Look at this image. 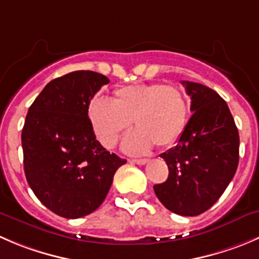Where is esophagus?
Instances as JSON below:
<instances>
[{"instance_id": "1", "label": "esophagus", "mask_w": 259, "mask_h": 259, "mask_svg": "<svg viewBox=\"0 0 259 259\" xmlns=\"http://www.w3.org/2000/svg\"><path fill=\"white\" fill-rule=\"evenodd\" d=\"M132 162L135 163V164L143 165V164H145V163H148V159L147 158H140V159H132Z\"/></svg>"}]
</instances>
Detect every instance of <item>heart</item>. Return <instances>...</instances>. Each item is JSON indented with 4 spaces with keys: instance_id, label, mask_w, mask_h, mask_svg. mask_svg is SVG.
Here are the masks:
<instances>
[{
    "instance_id": "obj_1",
    "label": "heart",
    "mask_w": 259,
    "mask_h": 259,
    "mask_svg": "<svg viewBox=\"0 0 259 259\" xmlns=\"http://www.w3.org/2000/svg\"><path fill=\"white\" fill-rule=\"evenodd\" d=\"M188 115L185 94L170 84H130L115 90L111 102L95 99L89 105L90 124L105 148H114L133 121L137 130L122 142L130 154L148 152L153 144H175L187 126Z\"/></svg>"
}]
</instances>
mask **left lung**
I'll use <instances>...</instances> for the list:
<instances>
[{
    "mask_svg": "<svg viewBox=\"0 0 259 259\" xmlns=\"http://www.w3.org/2000/svg\"><path fill=\"white\" fill-rule=\"evenodd\" d=\"M181 83L191 96L193 114L177 145L160 154L169 173L153 188L169 211L196 217L219 200L234 177L239 134L227 102L214 90L196 82Z\"/></svg>",
    "mask_w": 259,
    "mask_h": 259,
    "instance_id": "left-lung-1",
    "label": "left lung"
}]
</instances>
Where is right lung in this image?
<instances>
[{"label": "right lung", "mask_w": 259, "mask_h": 259, "mask_svg": "<svg viewBox=\"0 0 259 259\" xmlns=\"http://www.w3.org/2000/svg\"><path fill=\"white\" fill-rule=\"evenodd\" d=\"M109 82L96 72H71L50 81L27 111L21 133L25 176L40 202L59 217L94 212L126 163L100 144L90 124V102Z\"/></svg>", "instance_id": "obj_1"}]
</instances>
